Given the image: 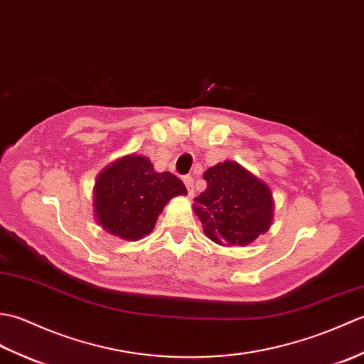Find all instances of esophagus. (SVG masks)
Returning a JSON list of instances; mask_svg holds the SVG:
<instances>
[{
	"label": "esophagus",
	"mask_w": 364,
	"mask_h": 364,
	"mask_svg": "<svg viewBox=\"0 0 364 364\" xmlns=\"http://www.w3.org/2000/svg\"><path fill=\"white\" fill-rule=\"evenodd\" d=\"M183 181H184V184H186V188H188V194L192 197L194 196V178H192L191 175H186L183 178Z\"/></svg>",
	"instance_id": "1"
}]
</instances>
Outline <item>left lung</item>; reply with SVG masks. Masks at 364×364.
Returning a JSON list of instances; mask_svg holds the SVG:
<instances>
[{"mask_svg": "<svg viewBox=\"0 0 364 364\" xmlns=\"http://www.w3.org/2000/svg\"><path fill=\"white\" fill-rule=\"evenodd\" d=\"M206 191L194 211L205 235L219 245H247L269 230L274 198L269 186L235 161L219 162L203 173Z\"/></svg>", "mask_w": 364, "mask_h": 364, "instance_id": "left-lung-1", "label": "left lung"}]
</instances>
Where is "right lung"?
Returning <instances> with one entry per match:
<instances>
[{
	"mask_svg": "<svg viewBox=\"0 0 364 364\" xmlns=\"http://www.w3.org/2000/svg\"><path fill=\"white\" fill-rule=\"evenodd\" d=\"M180 178L154 172L149 158L128 154L111 162L97 176L94 213L98 225L127 241L150 235L170 198L186 196Z\"/></svg>",
	"mask_w": 364,
	"mask_h": 364,
	"instance_id": "1",
	"label": "right lung"
}]
</instances>
